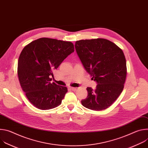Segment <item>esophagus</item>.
<instances>
[{
  "label": "esophagus",
  "instance_id": "34e87169",
  "mask_svg": "<svg viewBox=\"0 0 148 148\" xmlns=\"http://www.w3.org/2000/svg\"><path fill=\"white\" fill-rule=\"evenodd\" d=\"M69 88H70V90H71L72 91H75V90H77V88H75V87H69Z\"/></svg>",
  "mask_w": 148,
  "mask_h": 148
}]
</instances>
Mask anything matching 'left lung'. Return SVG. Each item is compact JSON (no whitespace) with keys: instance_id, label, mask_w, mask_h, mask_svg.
Returning <instances> with one entry per match:
<instances>
[{"instance_id":"8db88e82","label":"left lung","mask_w":148,"mask_h":148,"mask_svg":"<svg viewBox=\"0 0 148 148\" xmlns=\"http://www.w3.org/2000/svg\"><path fill=\"white\" fill-rule=\"evenodd\" d=\"M75 48L84 69L97 83L94 90L87 88L88 96L82 105L95 111L108 108L124 87L126 63L122 50L104 38L78 40Z\"/></svg>"}]
</instances>
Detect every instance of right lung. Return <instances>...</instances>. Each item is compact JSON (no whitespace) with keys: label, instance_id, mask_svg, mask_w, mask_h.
Masks as SVG:
<instances>
[{"label":"right lung","instance_id":"obj_1","mask_svg":"<svg viewBox=\"0 0 148 148\" xmlns=\"http://www.w3.org/2000/svg\"><path fill=\"white\" fill-rule=\"evenodd\" d=\"M74 51L71 42L49 38L36 40L23 49L18 60V77L21 87L34 107L46 110L61 103L67 88L51 82L53 71Z\"/></svg>","mask_w":148,"mask_h":148}]
</instances>
